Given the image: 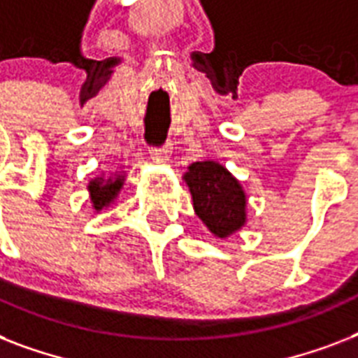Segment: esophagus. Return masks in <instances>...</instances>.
Segmentation results:
<instances>
[{
  "mask_svg": "<svg viewBox=\"0 0 358 358\" xmlns=\"http://www.w3.org/2000/svg\"><path fill=\"white\" fill-rule=\"evenodd\" d=\"M169 156H171V146L169 145L162 146V148H152L150 150L152 162L156 163H165L169 159Z\"/></svg>",
  "mask_w": 358,
  "mask_h": 358,
  "instance_id": "esophagus-1",
  "label": "esophagus"
}]
</instances>
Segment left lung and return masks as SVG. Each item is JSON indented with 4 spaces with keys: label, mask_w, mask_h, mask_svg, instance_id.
Listing matches in <instances>:
<instances>
[{
    "label": "left lung",
    "mask_w": 358,
    "mask_h": 358,
    "mask_svg": "<svg viewBox=\"0 0 358 358\" xmlns=\"http://www.w3.org/2000/svg\"><path fill=\"white\" fill-rule=\"evenodd\" d=\"M193 210L215 238H229L247 223V195L239 180L217 162H195L182 176Z\"/></svg>",
    "instance_id": "obj_1"
}]
</instances>
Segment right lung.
Segmentation results:
<instances>
[{
    "instance_id": "obj_1",
    "label": "right lung",
    "mask_w": 358,
    "mask_h": 358,
    "mask_svg": "<svg viewBox=\"0 0 358 358\" xmlns=\"http://www.w3.org/2000/svg\"><path fill=\"white\" fill-rule=\"evenodd\" d=\"M124 174H113V176H108V178H94L89 182L87 189H89V195H91L92 208L96 212H102L103 208H109L115 202V199L119 196L120 189L124 185Z\"/></svg>"
}]
</instances>
